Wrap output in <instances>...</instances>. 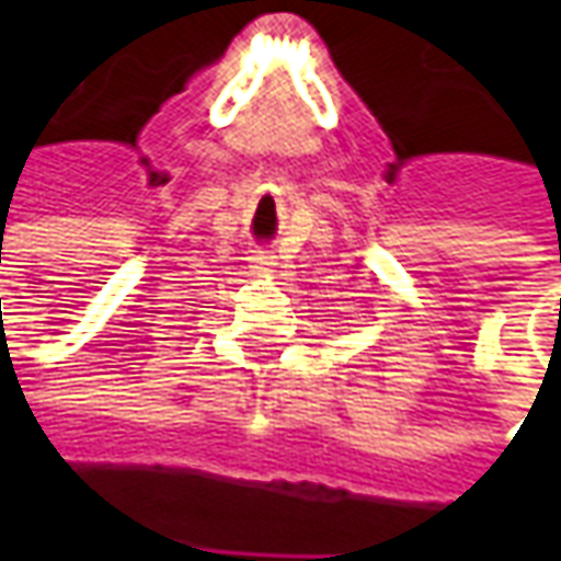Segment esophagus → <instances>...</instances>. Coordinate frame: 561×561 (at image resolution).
I'll list each match as a JSON object with an SVG mask.
<instances>
[{
	"mask_svg": "<svg viewBox=\"0 0 561 561\" xmlns=\"http://www.w3.org/2000/svg\"><path fill=\"white\" fill-rule=\"evenodd\" d=\"M252 267H255V270H273V267H276V255H270V252H255V257H252Z\"/></svg>",
	"mask_w": 561,
	"mask_h": 561,
	"instance_id": "34e87169",
	"label": "esophagus"
}]
</instances>
